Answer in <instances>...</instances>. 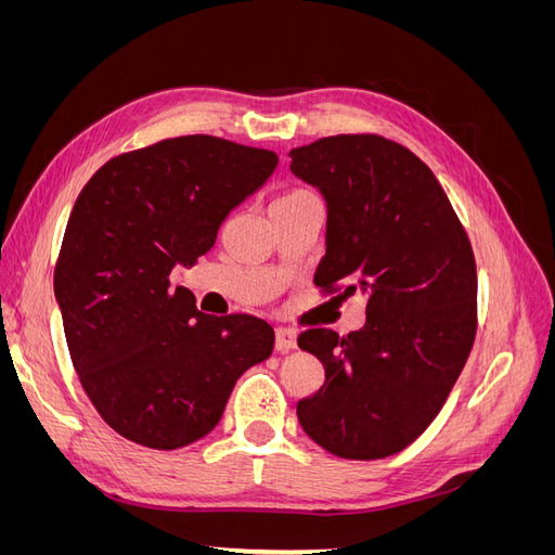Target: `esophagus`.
Listing matches in <instances>:
<instances>
[{
	"label": "esophagus",
	"mask_w": 555,
	"mask_h": 555,
	"mask_svg": "<svg viewBox=\"0 0 555 555\" xmlns=\"http://www.w3.org/2000/svg\"><path fill=\"white\" fill-rule=\"evenodd\" d=\"M296 331L289 328V326H280L275 328V349L278 351H289V349H296Z\"/></svg>",
	"instance_id": "34e87169"
}]
</instances>
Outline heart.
I'll return each instance as SVG.
<instances>
[{
    "mask_svg": "<svg viewBox=\"0 0 555 555\" xmlns=\"http://www.w3.org/2000/svg\"><path fill=\"white\" fill-rule=\"evenodd\" d=\"M304 196H312V194H310V192H306V190H294V192L284 194V196H280V198H304Z\"/></svg>",
    "mask_w": 555,
    "mask_h": 555,
    "instance_id": "b5f03b06",
    "label": "heart"
}]
</instances>
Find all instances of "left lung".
Returning <instances> with one entry per match:
<instances>
[{"label":"left lung","instance_id":"1","mask_svg":"<svg viewBox=\"0 0 555 555\" xmlns=\"http://www.w3.org/2000/svg\"><path fill=\"white\" fill-rule=\"evenodd\" d=\"M289 157L292 173L326 201L314 284L367 298L363 328L347 338L300 333L298 347L324 363L326 379L298 402V422L340 459L393 456L438 416L473 349V245L438 178L408 147L343 133Z\"/></svg>","mask_w":555,"mask_h":555}]
</instances>
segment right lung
<instances>
[{
    "instance_id": "1",
    "label": "right lung",
    "mask_w": 555,
    "mask_h": 555,
    "mask_svg": "<svg viewBox=\"0 0 555 555\" xmlns=\"http://www.w3.org/2000/svg\"><path fill=\"white\" fill-rule=\"evenodd\" d=\"M275 166L271 150L196 133L106 162L78 194L55 298L82 389L122 438L150 449L201 440L238 377L273 354L271 324L198 312L169 275L206 255Z\"/></svg>"
}]
</instances>
